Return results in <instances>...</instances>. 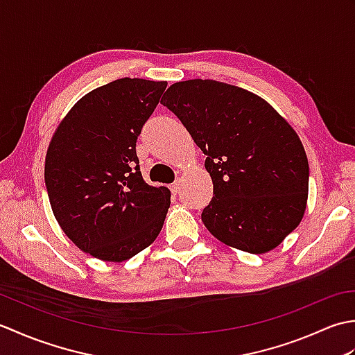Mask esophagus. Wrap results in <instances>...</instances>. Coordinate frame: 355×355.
<instances>
[{"mask_svg": "<svg viewBox=\"0 0 355 355\" xmlns=\"http://www.w3.org/2000/svg\"><path fill=\"white\" fill-rule=\"evenodd\" d=\"M171 192L173 193V195H177L178 192H180V182L177 180V182H173L172 184H171Z\"/></svg>", "mask_w": 355, "mask_h": 355, "instance_id": "1", "label": "esophagus"}]
</instances>
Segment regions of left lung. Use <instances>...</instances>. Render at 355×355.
Returning a JSON list of instances; mask_svg holds the SVG:
<instances>
[{"label":"left lung","instance_id":"obj_1","mask_svg":"<svg viewBox=\"0 0 355 355\" xmlns=\"http://www.w3.org/2000/svg\"><path fill=\"white\" fill-rule=\"evenodd\" d=\"M162 103L206 155L214 183L201 214L206 229L247 253L276 248L308 200V158L293 126L258 94L210 79L172 84Z\"/></svg>","mask_w":355,"mask_h":355}]
</instances>
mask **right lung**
Listing matches in <instances>:
<instances>
[{"label":"right lung","instance_id":"obj_1","mask_svg":"<svg viewBox=\"0 0 355 355\" xmlns=\"http://www.w3.org/2000/svg\"><path fill=\"white\" fill-rule=\"evenodd\" d=\"M166 80L117 79L73 105L45 155V186L62 232L82 252L123 262L154 243L171 191L141 177L135 143Z\"/></svg>","mask_w":355,"mask_h":355}]
</instances>
